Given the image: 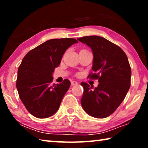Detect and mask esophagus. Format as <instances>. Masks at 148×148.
Returning a JSON list of instances; mask_svg holds the SVG:
<instances>
[{
	"label": "esophagus",
	"mask_w": 148,
	"mask_h": 148,
	"mask_svg": "<svg viewBox=\"0 0 148 148\" xmlns=\"http://www.w3.org/2000/svg\"><path fill=\"white\" fill-rule=\"evenodd\" d=\"M71 84H72V86H77V85L78 84V83H77V82L76 81H72Z\"/></svg>",
	"instance_id": "esophagus-1"
}]
</instances>
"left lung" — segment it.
Returning <instances> with one entry per match:
<instances>
[{
	"label": "left lung",
	"mask_w": 148,
	"mask_h": 148,
	"mask_svg": "<svg viewBox=\"0 0 148 148\" xmlns=\"http://www.w3.org/2000/svg\"><path fill=\"white\" fill-rule=\"evenodd\" d=\"M77 40L91 49L95 73L89 76L99 82L95 88L82 82V106L89 116L105 118L116 111L129 90L131 69L128 58L121 47L103 37L84 36Z\"/></svg>",
	"instance_id": "obj_1"
}]
</instances>
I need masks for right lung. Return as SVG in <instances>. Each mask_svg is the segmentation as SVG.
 Wrapping results in <instances>:
<instances>
[{"label": "right lung", "mask_w": 148, "mask_h": 148, "mask_svg": "<svg viewBox=\"0 0 148 148\" xmlns=\"http://www.w3.org/2000/svg\"><path fill=\"white\" fill-rule=\"evenodd\" d=\"M74 38L51 39L26 54L17 71L16 87L21 102L30 114L38 118H47L58 110L71 82L64 79L52 84L53 74L61 63L62 56Z\"/></svg>", "instance_id": "obj_1"}]
</instances>
